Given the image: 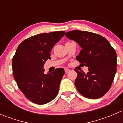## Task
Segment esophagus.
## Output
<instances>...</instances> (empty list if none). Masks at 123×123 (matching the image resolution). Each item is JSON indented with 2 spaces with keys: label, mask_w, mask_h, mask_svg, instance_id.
I'll return each instance as SVG.
<instances>
[{
  "label": "esophagus",
  "mask_w": 123,
  "mask_h": 123,
  "mask_svg": "<svg viewBox=\"0 0 123 123\" xmlns=\"http://www.w3.org/2000/svg\"><path fill=\"white\" fill-rule=\"evenodd\" d=\"M69 71H70V69H68V68H65V73H68V72H69Z\"/></svg>",
  "instance_id": "34e87169"
}]
</instances>
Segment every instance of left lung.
<instances>
[{
	"label": "left lung",
	"instance_id": "1",
	"mask_svg": "<svg viewBox=\"0 0 123 123\" xmlns=\"http://www.w3.org/2000/svg\"><path fill=\"white\" fill-rule=\"evenodd\" d=\"M65 36L81 47L76 59L89 68L87 74L75 69L77 89L87 98H100L110 89L116 73L115 50L105 37L91 32L73 30Z\"/></svg>",
	"mask_w": 123,
	"mask_h": 123
}]
</instances>
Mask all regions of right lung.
I'll return each instance as SVG.
<instances>
[{
    "label": "right lung",
    "instance_id": "right-lung-1",
    "mask_svg": "<svg viewBox=\"0 0 123 123\" xmlns=\"http://www.w3.org/2000/svg\"><path fill=\"white\" fill-rule=\"evenodd\" d=\"M64 34V31L42 33L27 38L17 48L12 59L13 76L23 93L35 104L49 102L58 94L64 69L58 68L44 74L43 66Z\"/></svg>",
    "mask_w": 123,
    "mask_h": 123
}]
</instances>
